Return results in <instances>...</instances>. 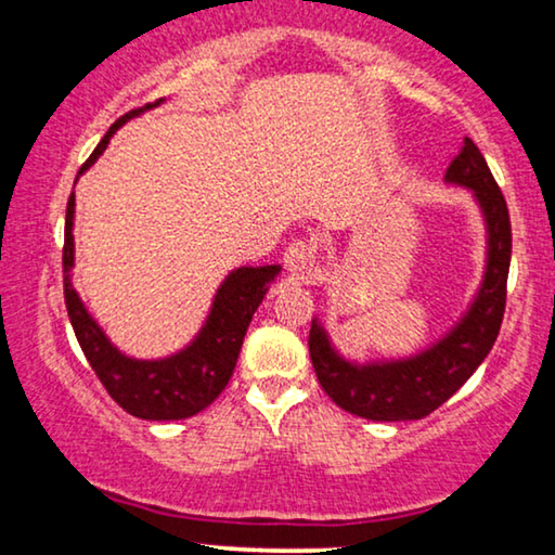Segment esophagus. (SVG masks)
Returning <instances> with one entry per match:
<instances>
[{"label": "esophagus", "mask_w": 555, "mask_h": 555, "mask_svg": "<svg viewBox=\"0 0 555 555\" xmlns=\"http://www.w3.org/2000/svg\"><path fill=\"white\" fill-rule=\"evenodd\" d=\"M283 262L285 270L293 272V275H310V270L315 264V249L306 240H293L285 249Z\"/></svg>", "instance_id": "obj_1"}]
</instances>
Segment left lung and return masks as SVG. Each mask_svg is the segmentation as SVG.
I'll use <instances>...</instances> for the list:
<instances>
[{
	"mask_svg": "<svg viewBox=\"0 0 555 555\" xmlns=\"http://www.w3.org/2000/svg\"><path fill=\"white\" fill-rule=\"evenodd\" d=\"M444 181L467 186L475 194L488 230L482 285L460 323L422 353L371 363L344 359L318 318L310 323L308 348L318 382L340 409L363 420L406 422L431 414L475 374L500 333L513 249L505 196L492 179L480 149L469 139L462 143Z\"/></svg>",
	"mask_w": 555,
	"mask_h": 555,
	"instance_id": "8db88e82",
	"label": "left lung"
}]
</instances>
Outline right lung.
Instances as JSON below:
<instances>
[{"instance_id":"obj_1","label":"right lung","mask_w":555,"mask_h":555,"mask_svg":"<svg viewBox=\"0 0 555 555\" xmlns=\"http://www.w3.org/2000/svg\"><path fill=\"white\" fill-rule=\"evenodd\" d=\"M164 103L158 98L156 103L143 105L126 113L116 124L108 128L103 141L98 143L93 154L86 164L80 166L78 177L88 171L103 154L113 133L126 124L128 118L139 116V113L154 108ZM73 217H75V194L67 199L65 211V247H63V272H65V306L70 315L73 331L78 336V344L86 353L95 376L101 378L105 391L116 401L120 409L128 414L139 416V420L151 422H171L186 420V416L199 414L215 401L230 382L234 366H237V356L245 340L247 325L253 321L255 310L268 293L272 280L278 278L280 264H264V268H237L224 278L219 285L211 302V310L204 321L202 331L186 348L179 353L166 356L156 361H141L131 356L120 353L111 344L101 325L93 321L88 308L82 306L80 295L75 293L70 272L75 264V245H73Z\"/></svg>"}]
</instances>
